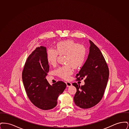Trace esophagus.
<instances>
[{"label": "esophagus", "mask_w": 129, "mask_h": 129, "mask_svg": "<svg viewBox=\"0 0 129 129\" xmlns=\"http://www.w3.org/2000/svg\"><path fill=\"white\" fill-rule=\"evenodd\" d=\"M66 85L67 87H69V86H72V84L71 83L69 82H66Z\"/></svg>", "instance_id": "34e87169"}]
</instances>
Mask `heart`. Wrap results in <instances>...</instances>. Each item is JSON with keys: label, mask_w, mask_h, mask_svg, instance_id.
Here are the masks:
<instances>
[{"label": "heart", "mask_w": 129, "mask_h": 129, "mask_svg": "<svg viewBox=\"0 0 129 129\" xmlns=\"http://www.w3.org/2000/svg\"><path fill=\"white\" fill-rule=\"evenodd\" d=\"M87 51L85 46L79 44L73 40H68L58 42L56 44L55 50L49 49L46 53L48 63L55 66L57 63L58 55H65V65L59 67L55 70L56 74L64 79H68L73 73L72 67L77 69L84 64Z\"/></svg>", "instance_id": "1"}]
</instances>
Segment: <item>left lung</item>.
<instances>
[{"label": "left lung", "mask_w": 129, "mask_h": 129, "mask_svg": "<svg viewBox=\"0 0 129 129\" xmlns=\"http://www.w3.org/2000/svg\"><path fill=\"white\" fill-rule=\"evenodd\" d=\"M89 52L86 62L76 77L85 79V85L74 83L77 91L74 97L75 104L81 108H91L98 104L104 94L109 78V69L104 57L98 47L91 41Z\"/></svg>", "instance_id": "1"}]
</instances>
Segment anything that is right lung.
I'll use <instances>...</instances> for the list:
<instances>
[{
  "mask_svg": "<svg viewBox=\"0 0 129 129\" xmlns=\"http://www.w3.org/2000/svg\"><path fill=\"white\" fill-rule=\"evenodd\" d=\"M46 52L44 46L37 47L27 57L22 72V80L28 98L34 105L44 110L55 107L58 96L66 87L62 81L50 85L46 80L49 71Z\"/></svg>",
  "mask_w": 129,
  "mask_h": 129,
  "instance_id": "add662e5",
  "label": "right lung"
}]
</instances>
